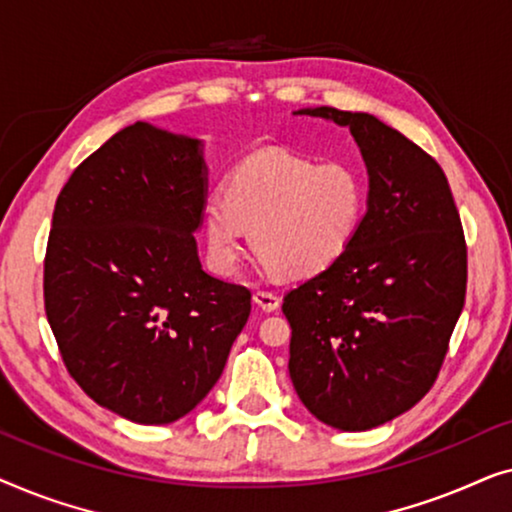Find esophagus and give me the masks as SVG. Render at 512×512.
Returning a JSON list of instances; mask_svg holds the SVG:
<instances>
[{"instance_id": "esophagus-1", "label": "esophagus", "mask_w": 512, "mask_h": 512, "mask_svg": "<svg viewBox=\"0 0 512 512\" xmlns=\"http://www.w3.org/2000/svg\"><path fill=\"white\" fill-rule=\"evenodd\" d=\"M254 303L261 307L263 312H275L279 307V298L275 296V293L270 291H256L254 293Z\"/></svg>"}]
</instances>
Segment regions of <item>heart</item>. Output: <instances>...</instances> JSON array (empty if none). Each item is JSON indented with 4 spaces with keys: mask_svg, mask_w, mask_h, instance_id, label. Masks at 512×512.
Here are the masks:
<instances>
[{
    "mask_svg": "<svg viewBox=\"0 0 512 512\" xmlns=\"http://www.w3.org/2000/svg\"><path fill=\"white\" fill-rule=\"evenodd\" d=\"M368 186L354 165L282 149L244 158L226 179V198L202 207L207 256L221 277L235 275L249 233L251 251L286 279L333 268L361 233Z\"/></svg>",
    "mask_w": 512,
    "mask_h": 512,
    "instance_id": "heart-1",
    "label": "heart"
}]
</instances>
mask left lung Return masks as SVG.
<instances>
[{"mask_svg":"<svg viewBox=\"0 0 512 512\" xmlns=\"http://www.w3.org/2000/svg\"><path fill=\"white\" fill-rule=\"evenodd\" d=\"M349 128L368 170L354 247L284 296L293 389L319 422L368 431L436 382L464 310L466 242L445 172L366 111H293Z\"/></svg>","mask_w":512,"mask_h":512,"instance_id":"left-lung-1","label":"left lung"}]
</instances>
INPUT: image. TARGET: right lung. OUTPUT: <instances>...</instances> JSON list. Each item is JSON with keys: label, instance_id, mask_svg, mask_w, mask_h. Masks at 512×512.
Returning <instances> with one entry per match:
<instances>
[{"label": "right lung", "instance_id": "right-lung-1", "mask_svg": "<svg viewBox=\"0 0 512 512\" xmlns=\"http://www.w3.org/2000/svg\"><path fill=\"white\" fill-rule=\"evenodd\" d=\"M205 142L137 121L55 202L46 317L79 387L135 424L186 417L219 382L251 293L202 270Z\"/></svg>", "mask_w": 512, "mask_h": 512}]
</instances>
